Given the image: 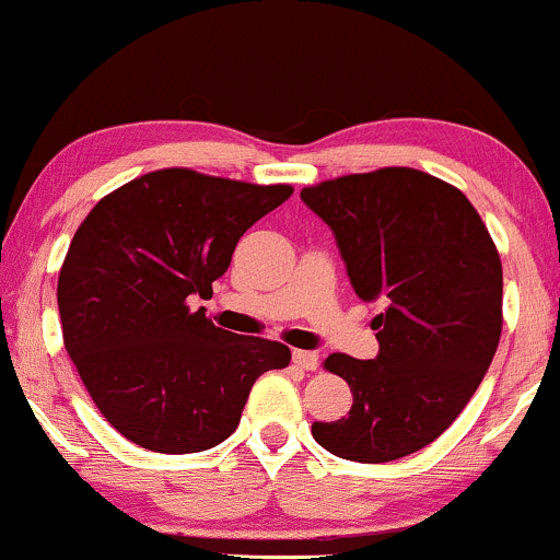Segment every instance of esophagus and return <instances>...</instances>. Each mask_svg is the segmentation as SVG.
<instances>
[{
  "label": "esophagus",
  "instance_id": "1",
  "mask_svg": "<svg viewBox=\"0 0 560 560\" xmlns=\"http://www.w3.org/2000/svg\"><path fill=\"white\" fill-rule=\"evenodd\" d=\"M292 361L298 369H305V371H316L318 369V355L311 350H294L292 352Z\"/></svg>",
  "mask_w": 560,
  "mask_h": 560
}]
</instances>
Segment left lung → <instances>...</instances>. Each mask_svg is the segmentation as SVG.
I'll use <instances>...</instances> for the list:
<instances>
[{"label": "left lung", "instance_id": "1", "mask_svg": "<svg viewBox=\"0 0 560 560\" xmlns=\"http://www.w3.org/2000/svg\"><path fill=\"white\" fill-rule=\"evenodd\" d=\"M300 197L331 226L358 298L387 305L371 320L374 361H324L352 408L313 436L358 464L405 458L458 419L490 369L503 331L498 247L464 191L416 168L347 173Z\"/></svg>", "mask_w": 560, "mask_h": 560}]
</instances>
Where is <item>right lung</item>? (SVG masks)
<instances>
[{"instance_id":"obj_1","label":"right lung","mask_w":560,"mask_h":560,"mask_svg":"<svg viewBox=\"0 0 560 560\" xmlns=\"http://www.w3.org/2000/svg\"><path fill=\"white\" fill-rule=\"evenodd\" d=\"M191 168H160L83 218L57 279L62 342L100 413L152 453H199L240 427L255 378L287 345L240 337L191 311L213 294L242 234L292 195Z\"/></svg>"}]
</instances>
